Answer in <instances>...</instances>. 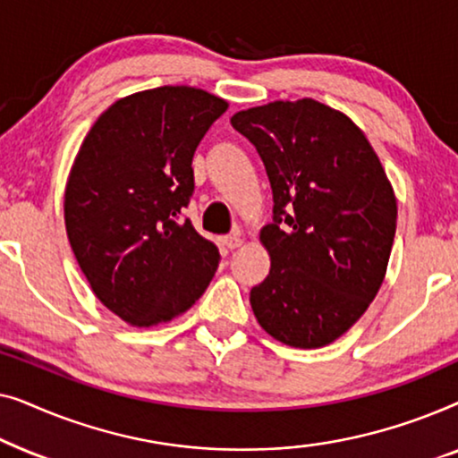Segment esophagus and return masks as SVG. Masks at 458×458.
<instances>
[{"mask_svg": "<svg viewBox=\"0 0 458 458\" xmlns=\"http://www.w3.org/2000/svg\"><path fill=\"white\" fill-rule=\"evenodd\" d=\"M223 243H225V246H227L229 250H235V248L242 246L243 240H242L240 233H231V235H225V237H223Z\"/></svg>", "mask_w": 458, "mask_h": 458, "instance_id": "1", "label": "esophagus"}]
</instances>
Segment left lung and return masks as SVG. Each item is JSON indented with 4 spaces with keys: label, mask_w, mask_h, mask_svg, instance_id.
Wrapping results in <instances>:
<instances>
[{
    "label": "left lung",
    "mask_w": 458,
    "mask_h": 458,
    "mask_svg": "<svg viewBox=\"0 0 458 458\" xmlns=\"http://www.w3.org/2000/svg\"><path fill=\"white\" fill-rule=\"evenodd\" d=\"M231 124L260 154L275 202L260 231L271 271L250 292L256 321L287 346H327L384 284L398 216L390 179L365 133L317 99L256 106Z\"/></svg>",
    "instance_id": "left-lung-1"
}]
</instances>
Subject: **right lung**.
<instances>
[{
  "label": "right lung",
  "mask_w": 458,
  "mask_h": 458,
  "mask_svg": "<svg viewBox=\"0 0 458 458\" xmlns=\"http://www.w3.org/2000/svg\"><path fill=\"white\" fill-rule=\"evenodd\" d=\"M227 108L196 87H156L116 99L81 143L64 191L68 242L99 302L133 327L183 315L215 277L221 254L181 210L193 152Z\"/></svg>",
  "instance_id": "right-lung-1"
}]
</instances>
